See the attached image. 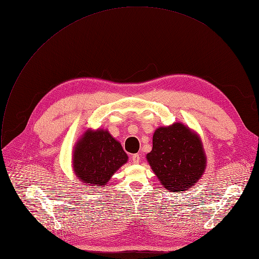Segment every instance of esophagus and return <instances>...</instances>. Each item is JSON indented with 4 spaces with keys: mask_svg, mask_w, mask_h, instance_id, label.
<instances>
[{
    "mask_svg": "<svg viewBox=\"0 0 259 259\" xmlns=\"http://www.w3.org/2000/svg\"><path fill=\"white\" fill-rule=\"evenodd\" d=\"M131 160H132V162H133L134 164H138L139 161H140V157H139L138 154H135V155H133V156L131 157Z\"/></svg>",
    "mask_w": 259,
    "mask_h": 259,
    "instance_id": "esophagus-1",
    "label": "esophagus"
}]
</instances>
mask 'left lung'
Masks as SVG:
<instances>
[{
	"label": "left lung",
	"instance_id": "1",
	"mask_svg": "<svg viewBox=\"0 0 259 259\" xmlns=\"http://www.w3.org/2000/svg\"><path fill=\"white\" fill-rule=\"evenodd\" d=\"M146 159L162 186L173 192L193 188L206 166L200 138L180 123L156 130Z\"/></svg>",
	"mask_w": 259,
	"mask_h": 259
}]
</instances>
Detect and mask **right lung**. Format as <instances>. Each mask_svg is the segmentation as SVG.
I'll list each match as a JSON object with an SVG mask.
<instances>
[{
    "instance_id": "1",
    "label": "right lung",
    "mask_w": 259,
    "mask_h": 259,
    "mask_svg": "<svg viewBox=\"0 0 259 259\" xmlns=\"http://www.w3.org/2000/svg\"><path fill=\"white\" fill-rule=\"evenodd\" d=\"M128 160L119 141L107 131H86L73 152V170L85 187H102Z\"/></svg>"
}]
</instances>
